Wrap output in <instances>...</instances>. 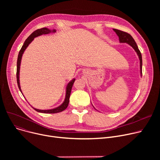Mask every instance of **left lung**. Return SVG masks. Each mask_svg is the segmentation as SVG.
Returning <instances> with one entry per match:
<instances>
[{
  "mask_svg": "<svg viewBox=\"0 0 160 160\" xmlns=\"http://www.w3.org/2000/svg\"><path fill=\"white\" fill-rule=\"evenodd\" d=\"M113 30L116 33V34L118 36L120 43H126L128 44L136 52V53H137V54L139 57V61H140V63H140V74H141V77H142V56H141V52L138 48V45L136 43L135 40L133 39V38L132 37L131 35H130L129 33H128L127 32H124L123 31L117 30V29H114V28ZM93 108H94V106H93ZM95 110H96V109H95Z\"/></svg>",
  "mask_w": 160,
  "mask_h": 160,
  "instance_id": "obj_1",
  "label": "left lung"
}]
</instances>
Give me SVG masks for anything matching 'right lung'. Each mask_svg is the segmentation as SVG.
<instances>
[{"mask_svg":"<svg viewBox=\"0 0 160 160\" xmlns=\"http://www.w3.org/2000/svg\"><path fill=\"white\" fill-rule=\"evenodd\" d=\"M56 30L55 29L53 30H50L47 28H43L41 29H38L36 31L32 33L28 37V38L25 40L24 43L23 45L22 46V48H21L20 51L19 52L18 58V62H17V82H18V85L19 87V89L20 91L22 93V91L21 89V86H20V80H19V72H20V66H21V59L22 54L24 52V50H26V48L28 47V46L30 45L31 42L35 38L38 37L41 35H45V34H48V33H55ZM75 81V78L72 79L67 84L66 86V92H65V98L64 99L63 102L60 105L55 108L53 109H50V110H39V109H36L35 108H33V106H31L33 108V109H34L36 111L40 113H59L61 112L63 110H65V109L68 106L69 102V98H70V95H71V92L72 89V87L73 83Z\"/></svg>","mask_w":160,"mask_h":160,"instance_id":"add662e5","label":"right lung"}]
</instances>
